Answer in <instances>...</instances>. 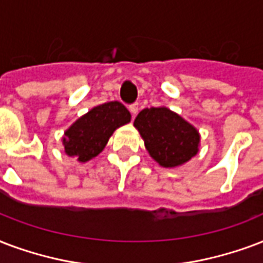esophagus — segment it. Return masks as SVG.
Returning a JSON list of instances; mask_svg holds the SVG:
<instances>
[{"instance_id":"34e87169","label":"esophagus","mask_w":263,"mask_h":263,"mask_svg":"<svg viewBox=\"0 0 263 263\" xmlns=\"http://www.w3.org/2000/svg\"><path fill=\"white\" fill-rule=\"evenodd\" d=\"M129 111H131L132 117H135L136 114H138V111H139V105H138V103H132V105L129 106Z\"/></svg>"}]
</instances>
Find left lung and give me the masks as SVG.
I'll list each match as a JSON object with an SVG mask.
<instances>
[{
	"label": "left lung",
	"instance_id": "obj_1",
	"mask_svg": "<svg viewBox=\"0 0 263 263\" xmlns=\"http://www.w3.org/2000/svg\"><path fill=\"white\" fill-rule=\"evenodd\" d=\"M134 125L145 140L146 150L161 167H179L198 153L197 129L164 106L143 109Z\"/></svg>",
	"mask_w": 263,
	"mask_h": 263
}]
</instances>
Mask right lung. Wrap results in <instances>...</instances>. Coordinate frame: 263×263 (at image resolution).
<instances>
[{
    "label": "right lung",
    "instance_id": "obj_1",
    "mask_svg": "<svg viewBox=\"0 0 263 263\" xmlns=\"http://www.w3.org/2000/svg\"><path fill=\"white\" fill-rule=\"evenodd\" d=\"M131 121V113L120 102L95 106L66 129L63 136L65 153L80 163L89 161L105 149L113 132Z\"/></svg>",
    "mask_w": 263,
    "mask_h": 263
}]
</instances>
